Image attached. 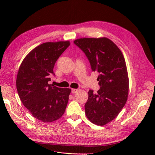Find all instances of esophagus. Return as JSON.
<instances>
[{"mask_svg": "<svg viewBox=\"0 0 155 155\" xmlns=\"http://www.w3.org/2000/svg\"><path fill=\"white\" fill-rule=\"evenodd\" d=\"M78 91V89H77V88H72V93H73V94L76 93Z\"/></svg>", "mask_w": 155, "mask_h": 155, "instance_id": "1", "label": "esophagus"}]
</instances>
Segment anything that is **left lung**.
I'll return each mask as SVG.
<instances>
[{"mask_svg": "<svg viewBox=\"0 0 155 155\" xmlns=\"http://www.w3.org/2000/svg\"><path fill=\"white\" fill-rule=\"evenodd\" d=\"M74 43L85 54L92 71L100 74V90L88 92L86 116L92 123L105 125L118 115L127 100L129 77L124 57L107 37L80 38Z\"/></svg>", "mask_w": 155, "mask_h": 155, "instance_id": "8db88e82", "label": "left lung"}]
</instances>
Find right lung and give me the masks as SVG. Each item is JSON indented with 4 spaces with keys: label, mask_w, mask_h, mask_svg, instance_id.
Wrapping results in <instances>:
<instances>
[{
    "label": "right lung",
    "mask_w": 155,
    "mask_h": 155,
    "mask_svg": "<svg viewBox=\"0 0 155 155\" xmlns=\"http://www.w3.org/2000/svg\"><path fill=\"white\" fill-rule=\"evenodd\" d=\"M67 41L48 42L37 46L23 59L18 69V94L34 118L43 122L58 120L64 113L70 88L50 85L55 62L70 46Z\"/></svg>",
    "instance_id": "obj_1"
}]
</instances>
